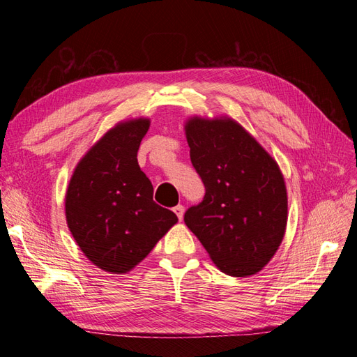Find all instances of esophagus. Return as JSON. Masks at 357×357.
<instances>
[{
  "label": "esophagus",
  "instance_id": "esophagus-1",
  "mask_svg": "<svg viewBox=\"0 0 357 357\" xmlns=\"http://www.w3.org/2000/svg\"><path fill=\"white\" fill-rule=\"evenodd\" d=\"M172 211H174V213L177 214L178 220H181V219H183V214H185V207H183V205H176V207L172 208Z\"/></svg>",
  "mask_w": 357,
  "mask_h": 357
}]
</instances>
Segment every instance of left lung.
<instances>
[{
    "label": "left lung",
    "instance_id": "obj_1",
    "mask_svg": "<svg viewBox=\"0 0 357 357\" xmlns=\"http://www.w3.org/2000/svg\"><path fill=\"white\" fill-rule=\"evenodd\" d=\"M190 160L205 195L185 213L222 273L248 277L271 261L283 241L287 193L282 171L266 150L229 117H190Z\"/></svg>",
    "mask_w": 357,
    "mask_h": 357
}]
</instances>
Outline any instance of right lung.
I'll use <instances>...</instances> for the list:
<instances>
[{
	"label": "right lung",
	"mask_w": 357,
	"mask_h": 357,
	"mask_svg": "<svg viewBox=\"0 0 357 357\" xmlns=\"http://www.w3.org/2000/svg\"><path fill=\"white\" fill-rule=\"evenodd\" d=\"M149 119L117 123L75 167L66 195L68 228L84 256L123 274L143 261L177 215L153 201L137 153Z\"/></svg>",
	"instance_id": "add662e5"
}]
</instances>
